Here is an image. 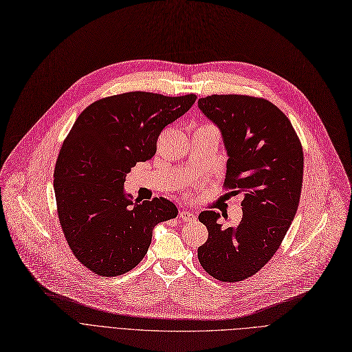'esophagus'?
I'll use <instances>...</instances> for the list:
<instances>
[{
	"label": "esophagus",
	"instance_id": "1",
	"mask_svg": "<svg viewBox=\"0 0 352 352\" xmlns=\"http://www.w3.org/2000/svg\"><path fill=\"white\" fill-rule=\"evenodd\" d=\"M179 217H180V219H182L183 222H189V221H193L196 216H195L192 212L186 210V209H182V210L179 212Z\"/></svg>",
	"mask_w": 352,
	"mask_h": 352
}]
</instances>
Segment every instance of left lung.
<instances>
[{
	"instance_id": "obj_1",
	"label": "left lung",
	"mask_w": 352,
	"mask_h": 352,
	"mask_svg": "<svg viewBox=\"0 0 352 352\" xmlns=\"http://www.w3.org/2000/svg\"><path fill=\"white\" fill-rule=\"evenodd\" d=\"M197 106L222 133L229 157L225 188L243 193L236 226L223 228L213 210L199 214L209 238L197 258L210 276L238 282L270 262L294 221L302 189V146L288 117L270 100L212 94Z\"/></svg>"
}]
</instances>
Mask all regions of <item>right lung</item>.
<instances>
[{
	"label": "right lung",
	"mask_w": 352,
	"mask_h": 352,
	"mask_svg": "<svg viewBox=\"0 0 352 352\" xmlns=\"http://www.w3.org/2000/svg\"><path fill=\"white\" fill-rule=\"evenodd\" d=\"M195 94L130 91L91 103L65 138L54 170L61 229L74 256L102 276L131 271L146 255L153 228L177 216L170 200H131L126 176L152 159L162 130L185 114Z\"/></svg>",
	"instance_id": "add662e5"
}]
</instances>
